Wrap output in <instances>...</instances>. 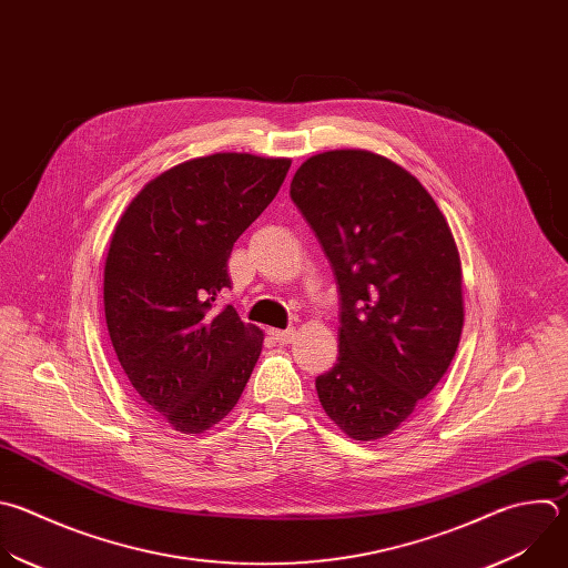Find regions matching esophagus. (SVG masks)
Here are the masks:
<instances>
[{
    "instance_id": "esophagus-1",
    "label": "esophagus",
    "mask_w": 568,
    "mask_h": 568,
    "mask_svg": "<svg viewBox=\"0 0 568 568\" xmlns=\"http://www.w3.org/2000/svg\"><path fill=\"white\" fill-rule=\"evenodd\" d=\"M270 336H272L276 343L287 345V343H292V341H294L296 329H294V327H290V329H270Z\"/></svg>"
}]
</instances>
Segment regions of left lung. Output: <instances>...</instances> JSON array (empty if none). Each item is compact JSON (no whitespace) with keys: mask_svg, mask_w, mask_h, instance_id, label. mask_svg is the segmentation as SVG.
Listing matches in <instances>:
<instances>
[{"mask_svg":"<svg viewBox=\"0 0 568 568\" xmlns=\"http://www.w3.org/2000/svg\"><path fill=\"white\" fill-rule=\"evenodd\" d=\"M290 196L323 245L341 294L338 356L316 376L318 402L349 439H382L415 413L457 352V243L426 186L372 151L307 158Z\"/></svg>","mask_w":568,"mask_h":568,"instance_id":"8db88e82","label":"left lung"}]
</instances>
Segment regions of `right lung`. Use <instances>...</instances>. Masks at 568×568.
<instances>
[{
  "mask_svg": "<svg viewBox=\"0 0 568 568\" xmlns=\"http://www.w3.org/2000/svg\"><path fill=\"white\" fill-rule=\"evenodd\" d=\"M290 158L212 153L153 180L115 223L104 316L138 397L173 430L201 435L239 404L263 329L214 301L239 236L274 201Z\"/></svg>",
  "mask_w": 568,
  "mask_h": 568,
  "instance_id": "1",
  "label": "right lung"
}]
</instances>
